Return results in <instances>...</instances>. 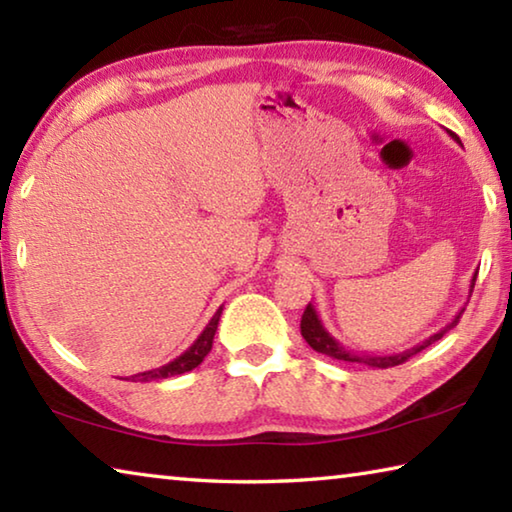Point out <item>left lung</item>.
<instances>
[{
    "label": "left lung",
    "instance_id": "obj_1",
    "mask_svg": "<svg viewBox=\"0 0 512 512\" xmlns=\"http://www.w3.org/2000/svg\"><path fill=\"white\" fill-rule=\"evenodd\" d=\"M454 137V140L461 144V140L454 133H449ZM474 282H476V273L472 277V284H470V296H472V289H474ZM465 309L458 311V314L452 318V323H447L443 329H438L436 334H431L429 339H424L422 343L413 345V348L404 350V352H397V354H366V352H354L350 348H345V345H341L339 341L334 339L332 334L327 332L323 320L318 318V311L314 309V305H307L305 314H302V320H300V332L302 336H305V341L314 348L316 352L320 354H327V357L332 359H339V361H345V363H363V366H370V368H393V366H400V363L409 361L413 354L422 352L424 348H429L431 343H436L438 339H443V336L449 332V329L456 327L458 318H461Z\"/></svg>",
    "mask_w": 512,
    "mask_h": 512
}]
</instances>
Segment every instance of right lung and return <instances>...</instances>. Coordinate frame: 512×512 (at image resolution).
<instances>
[{
    "mask_svg": "<svg viewBox=\"0 0 512 512\" xmlns=\"http://www.w3.org/2000/svg\"><path fill=\"white\" fill-rule=\"evenodd\" d=\"M221 311L223 307L216 309V314L212 316L210 323L205 325V329L201 332V336L189 345V348L176 357L169 363H164V366L155 368V370H146V372H137L131 379L133 381H155V379H167V377H176V375H183V372L194 370L198 363H201L207 354L212 350V341H214V334H216V327H219V320H221Z\"/></svg>",
    "mask_w": 512,
    "mask_h": 512,
    "instance_id": "obj_1",
    "label": "right lung"
}]
</instances>
